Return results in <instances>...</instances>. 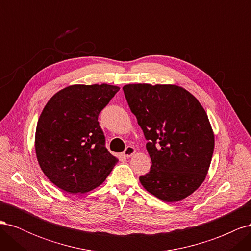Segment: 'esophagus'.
I'll return each instance as SVG.
<instances>
[{
  "instance_id": "34e87169",
  "label": "esophagus",
  "mask_w": 251,
  "mask_h": 251,
  "mask_svg": "<svg viewBox=\"0 0 251 251\" xmlns=\"http://www.w3.org/2000/svg\"><path fill=\"white\" fill-rule=\"evenodd\" d=\"M135 153H136L135 148H134V147H131V146H128V147L126 148V150H125V151H124V156L128 158V157L133 156Z\"/></svg>"
}]
</instances>
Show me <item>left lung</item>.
<instances>
[{
  "mask_svg": "<svg viewBox=\"0 0 251 251\" xmlns=\"http://www.w3.org/2000/svg\"><path fill=\"white\" fill-rule=\"evenodd\" d=\"M123 89L151 160L140 183L164 202L185 199L206 178L214 153L206 112L192 93L176 85L128 83Z\"/></svg>",
  "mask_w": 251,
  "mask_h": 251,
  "instance_id": "1",
  "label": "left lung"
}]
</instances>
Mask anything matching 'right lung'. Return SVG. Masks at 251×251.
Returning <instances> with one entry per match:
<instances>
[{"label":"right lung","instance_id":"1","mask_svg":"<svg viewBox=\"0 0 251 251\" xmlns=\"http://www.w3.org/2000/svg\"><path fill=\"white\" fill-rule=\"evenodd\" d=\"M119 87L72 85L53 95L35 131V154L42 171L58 188L85 194L100 186L118 159L104 146L98 115Z\"/></svg>","mask_w":251,"mask_h":251}]
</instances>
